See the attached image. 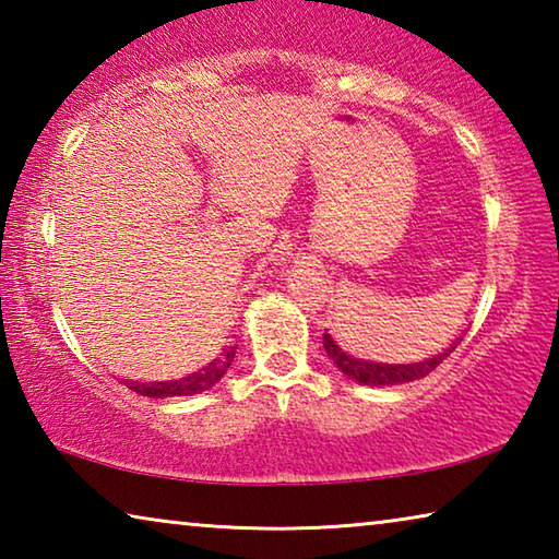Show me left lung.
<instances>
[{"mask_svg": "<svg viewBox=\"0 0 559 559\" xmlns=\"http://www.w3.org/2000/svg\"><path fill=\"white\" fill-rule=\"evenodd\" d=\"M456 345L459 343L453 340V345L447 349V353L427 357V359H421V362L386 365V362H374V359H362V357L349 355L337 345V340L333 335L330 333L323 335L325 353L337 365V370L347 374L349 380H355L359 384H370V386H390V384H406V382L421 380V377H427L429 372L437 370L443 359H447L453 349H456Z\"/></svg>", "mask_w": 559, "mask_h": 559, "instance_id": "1", "label": "left lung"}]
</instances>
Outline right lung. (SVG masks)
Returning a JSON list of instances; mask_svg holds the SVG:
<instances>
[{
  "label": "right lung",
  "instance_id": "right-lung-1",
  "mask_svg": "<svg viewBox=\"0 0 559 559\" xmlns=\"http://www.w3.org/2000/svg\"><path fill=\"white\" fill-rule=\"evenodd\" d=\"M234 355H236V345L231 347H224L219 355L210 362L202 365L200 370L182 377V380H169V382H126L132 392L135 394H143V396H155V400H165V396H192V394H200L206 392L210 386H214L216 382L222 380L229 370L231 362H234Z\"/></svg>",
  "mask_w": 559,
  "mask_h": 559
}]
</instances>
